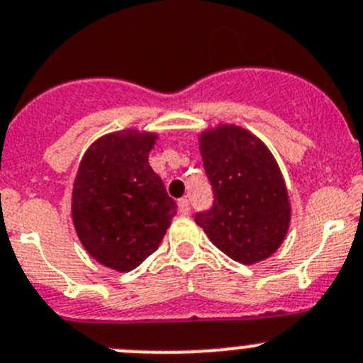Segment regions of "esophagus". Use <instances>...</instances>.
<instances>
[{
    "instance_id": "1",
    "label": "esophagus",
    "mask_w": 363,
    "mask_h": 363,
    "mask_svg": "<svg viewBox=\"0 0 363 363\" xmlns=\"http://www.w3.org/2000/svg\"><path fill=\"white\" fill-rule=\"evenodd\" d=\"M178 211H180L182 215H189L190 206H189V201H186L185 197H182V199L178 201Z\"/></svg>"
}]
</instances>
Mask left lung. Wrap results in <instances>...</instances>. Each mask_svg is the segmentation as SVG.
<instances>
[{"instance_id":"left-lung-1","label":"left lung","mask_w":363,"mask_h":363,"mask_svg":"<svg viewBox=\"0 0 363 363\" xmlns=\"http://www.w3.org/2000/svg\"><path fill=\"white\" fill-rule=\"evenodd\" d=\"M215 203L196 215L210 242L243 264L268 259L291 224L288 186L274 153L240 125L218 123L197 135Z\"/></svg>"}]
</instances>
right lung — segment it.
I'll list each match as a JSON object with an SVG mask.
<instances>
[{"label":"right lung","instance_id":"obj_1","mask_svg":"<svg viewBox=\"0 0 363 363\" xmlns=\"http://www.w3.org/2000/svg\"><path fill=\"white\" fill-rule=\"evenodd\" d=\"M159 134L109 132L82 155L72 186V222L86 252L106 268L130 272L160 247L177 203L148 162Z\"/></svg>","mask_w":363,"mask_h":363}]
</instances>
